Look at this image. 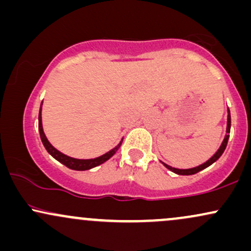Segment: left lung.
Masks as SVG:
<instances>
[{
  "label": "left lung",
  "mask_w": 251,
  "mask_h": 251,
  "mask_svg": "<svg viewBox=\"0 0 251 251\" xmlns=\"http://www.w3.org/2000/svg\"><path fill=\"white\" fill-rule=\"evenodd\" d=\"M230 127H231V117H230V109L227 108V122H226V137H224L223 142H222L220 149L217 150V152H216V153L212 155V157L210 158L209 160H206L205 163L201 164V165L196 166V168H191V169H176V168H172V166H170V165H168V164H165V163H163V162H162V164H163L164 166H165L166 169H169L170 171L175 172V174H177V175H181V176L195 175V174H197V172L201 171V170L206 169V168H208V166L211 165V164H214L216 160H218V158H220L221 155L223 154L224 150H226V148L227 140H229Z\"/></svg>",
  "instance_id": "obj_1"
}]
</instances>
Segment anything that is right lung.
<instances>
[{"mask_svg":"<svg viewBox=\"0 0 251 251\" xmlns=\"http://www.w3.org/2000/svg\"><path fill=\"white\" fill-rule=\"evenodd\" d=\"M41 107H42V102H41ZM41 107H40V112H39V132H40V137H41L42 144L45 146L46 150L48 151L51 157L55 158L57 162H60L63 165H66L67 168H70L72 170H76V171H85V170H89V169H93L96 166L100 165V164L105 163L106 160H108L109 158L112 157L116 152L119 150L120 145H122L123 140L120 142L114 149H112L111 151L106 152L105 154L100 155V157L93 158V159H76V158H72L68 157V155L63 154L62 152L57 151V150L54 148L51 144L48 142L47 137H46L45 132H43V127H42V118H41Z\"/></svg>","mask_w":251,"mask_h":251,"instance_id":"1","label":"right lung"}]
</instances>
